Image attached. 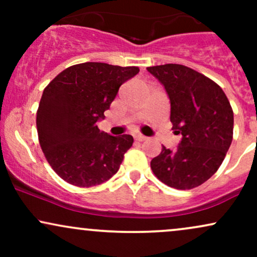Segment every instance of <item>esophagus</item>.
<instances>
[{"label":"esophagus","instance_id":"34e87169","mask_svg":"<svg viewBox=\"0 0 257 257\" xmlns=\"http://www.w3.org/2000/svg\"><path fill=\"white\" fill-rule=\"evenodd\" d=\"M146 139H147L146 137H144V135H141V134L135 135V140H137V141H145Z\"/></svg>","mask_w":257,"mask_h":257}]
</instances>
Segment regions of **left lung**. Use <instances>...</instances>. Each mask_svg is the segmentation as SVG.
<instances>
[{
    "mask_svg": "<svg viewBox=\"0 0 257 257\" xmlns=\"http://www.w3.org/2000/svg\"><path fill=\"white\" fill-rule=\"evenodd\" d=\"M166 88L170 122L182 140L175 151L162 147L153 174L176 190H191L217 172L233 139V110L219 84L179 64L147 67Z\"/></svg>",
    "mask_w": 257,
    "mask_h": 257,
    "instance_id": "obj_1",
    "label": "left lung"
}]
</instances>
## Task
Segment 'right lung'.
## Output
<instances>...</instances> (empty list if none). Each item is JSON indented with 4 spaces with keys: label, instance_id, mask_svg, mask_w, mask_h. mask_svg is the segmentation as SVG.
Segmentation results:
<instances>
[{
    "label": "right lung",
    "instance_id": "obj_1",
    "mask_svg": "<svg viewBox=\"0 0 257 257\" xmlns=\"http://www.w3.org/2000/svg\"><path fill=\"white\" fill-rule=\"evenodd\" d=\"M139 72L137 66L105 63L72 65L49 82L38 105V141L47 162L61 179L78 187L107 181L118 172L132 135L100 132L119 87Z\"/></svg>",
    "mask_w": 257,
    "mask_h": 257
}]
</instances>
